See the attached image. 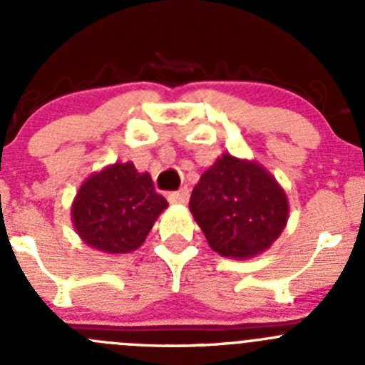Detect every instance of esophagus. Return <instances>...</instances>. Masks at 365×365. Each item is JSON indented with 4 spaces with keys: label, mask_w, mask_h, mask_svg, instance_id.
I'll return each mask as SVG.
<instances>
[{
    "label": "esophagus",
    "mask_w": 365,
    "mask_h": 365,
    "mask_svg": "<svg viewBox=\"0 0 365 365\" xmlns=\"http://www.w3.org/2000/svg\"><path fill=\"white\" fill-rule=\"evenodd\" d=\"M168 200H169V203H182V205H185L187 201H189V190L182 189V190H178V192L168 194Z\"/></svg>",
    "instance_id": "obj_1"
}]
</instances>
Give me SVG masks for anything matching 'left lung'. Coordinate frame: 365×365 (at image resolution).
Returning a JSON list of instances; mask_svg holds the SVG:
<instances>
[{
	"label": "left lung",
	"instance_id": "obj_1",
	"mask_svg": "<svg viewBox=\"0 0 365 365\" xmlns=\"http://www.w3.org/2000/svg\"><path fill=\"white\" fill-rule=\"evenodd\" d=\"M189 208L210 247L233 259H251L270 249L289 217L288 196L274 175L230 152L201 175Z\"/></svg>",
	"mask_w": 365,
	"mask_h": 365
}]
</instances>
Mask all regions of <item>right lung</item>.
Wrapping results in <instances>:
<instances>
[{
  "instance_id": "right-lung-1",
  "label": "right lung",
  "mask_w": 365,
  "mask_h": 365,
  "mask_svg": "<svg viewBox=\"0 0 365 365\" xmlns=\"http://www.w3.org/2000/svg\"><path fill=\"white\" fill-rule=\"evenodd\" d=\"M168 201L155 192L150 173L114 162L93 173L77 190L70 208L76 233L91 249L127 254L145 244Z\"/></svg>"
}]
</instances>
